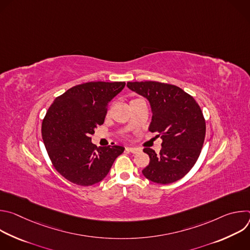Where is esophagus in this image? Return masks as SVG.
Returning a JSON list of instances; mask_svg holds the SVG:
<instances>
[{"label":"esophagus","mask_w":250,"mask_h":250,"mask_svg":"<svg viewBox=\"0 0 250 250\" xmlns=\"http://www.w3.org/2000/svg\"><path fill=\"white\" fill-rule=\"evenodd\" d=\"M126 150H127V151H129V152H131V153H133V154L138 153V152L140 151V149L135 148V147H126Z\"/></svg>","instance_id":"1"}]
</instances>
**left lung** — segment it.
I'll list each match as a JSON object with an SVG mask.
<instances>
[{"label":"left lung","mask_w":250,"mask_h":250,"mask_svg":"<svg viewBox=\"0 0 250 250\" xmlns=\"http://www.w3.org/2000/svg\"><path fill=\"white\" fill-rule=\"evenodd\" d=\"M126 86L149 101L152 120L148 129L163 140L159 154L144 149L150 162L142 174L158 184L180 180L195 165L204 145L206 122L200 105L175 85L145 81L127 82Z\"/></svg>","instance_id":"obj_1"}]
</instances>
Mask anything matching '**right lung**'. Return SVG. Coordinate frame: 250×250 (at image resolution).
<instances>
[{
  "label": "right lung",
  "mask_w": 250,
  "mask_h": 250,
  "mask_svg": "<svg viewBox=\"0 0 250 250\" xmlns=\"http://www.w3.org/2000/svg\"><path fill=\"white\" fill-rule=\"evenodd\" d=\"M125 82H88L58 96L42 121V134L48 156L65 179L80 186L102 181L125 147H99L91 142L104 124L110 101Z\"/></svg>",
  "instance_id": "right-lung-1"
}]
</instances>
